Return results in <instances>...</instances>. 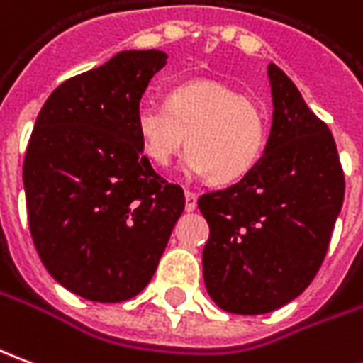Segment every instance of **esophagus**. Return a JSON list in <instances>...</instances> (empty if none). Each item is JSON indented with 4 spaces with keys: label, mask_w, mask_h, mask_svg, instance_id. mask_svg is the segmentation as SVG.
<instances>
[{
    "label": "esophagus",
    "mask_w": 363,
    "mask_h": 363,
    "mask_svg": "<svg viewBox=\"0 0 363 363\" xmlns=\"http://www.w3.org/2000/svg\"><path fill=\"white\" fill-rule=\"evenodd\" d=\"M184 208H186V212H192V210H196V192H192V190H184Z\"/></svg>",
    "instance_id": "esophagus-1"
}]
</instances>
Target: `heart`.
Returning a JSON list of instances; mask_svg holds the SVG:
<instances>
[{
  "label": "heart",
  "mask_w": 363,
  "mask_h": 363,
  "mask_svg": "<svg viewBox=\"0 0 363 363\" xmlns=\"http://www.w3.org/2000/svg\"><path fill=\"white\" fill-rule=\"evenodd\" d=\"M135 128L149 161L164 167L186 143L184 171L210 174L214 182L245 177L267 141V116L259 104L208 80L177 86L167 104L141 102Z\"/></svg>",
  "instance_id": "b5f03b06"
}]
</instances>
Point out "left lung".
Listing matches in <instances>:
<instances>
[{"instance_id": "left-lung-1", "label": "left lung", "mask_w": 363, "mask_h": 363, "mask_svg": "<svg viewBox=\"0 0 363 363\" xmlns=\"http://www.w3.org/2000/svg\"><path fill=\"white\" fill-rule=\"evenodd\" d=\"M269 80L275 110L265 155L240 182L199 199L210 225L208 295L234 314L271 313L311 285L346 189L328 125L275 65Z\"/></svg>"}]
</instances>
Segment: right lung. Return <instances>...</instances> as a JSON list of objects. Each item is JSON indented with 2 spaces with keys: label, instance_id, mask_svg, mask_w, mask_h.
<instances>
[{
  "label": "right lung",
  "instance_id": "1",
  "mask_svg": "<svg viewBox=\"0 0 363 363\" xmlns=\"http://www.w3.org/2000/svg\"><path fill=\"white\" fill-rule=\"evenodd\" d=\"M164 65L161 50H123L65 80L25 151L33 243L50 275L88 301L139 295L184 210V192L155 173L135 128L141 96Z\"/></svg>",
  "mask_w": 363,
  "mask_h": 363
}]
</instances>
